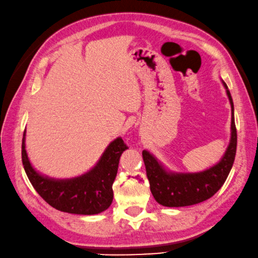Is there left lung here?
Here are the masks:
<instances>
[{
	"label": "left lung",
	"mask_w": 258,
	"mask_h": 258,
	"mask_svg": "<svg viewBox=\"0 0 258 258\" xmlns=\"http://www.w3.org/2000/svg\"><path fill=\"white\" fill-rule=\"evenodd\" d=\"M224 86L232 107V134L231 142L223 159L217 165L201 173H169L152 154L148 151L142 152L146 175L150 182V189L154 200L164 207H188L209 200L223 187L231 172L235 159L237 135L234 122V105L225 83Z\"/></svg>",
	"instance_id": "obj_1"
}]
</instances>
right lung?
Here are the masks:
<instances>
[{"instance_id": "obj_1", "label": "right lung", "mask_w": 258, "mask_h": 258, "mask_svg": "<svg viewBox=\"0 0 258 258\" xmlns=\"http://www.w3.org/2000/svg\"><path fill=\"white\" fill-rule=\"evenodd\" d=\"M128 149L122 138L107 146L100 160L84 175L68 180L42 176L31 166L25 150V132L22 142V160L33 188L50 207L75 215H97L109 208L113 202V182L116 177L118 160Z\"/></svg>"}]
</instances>
